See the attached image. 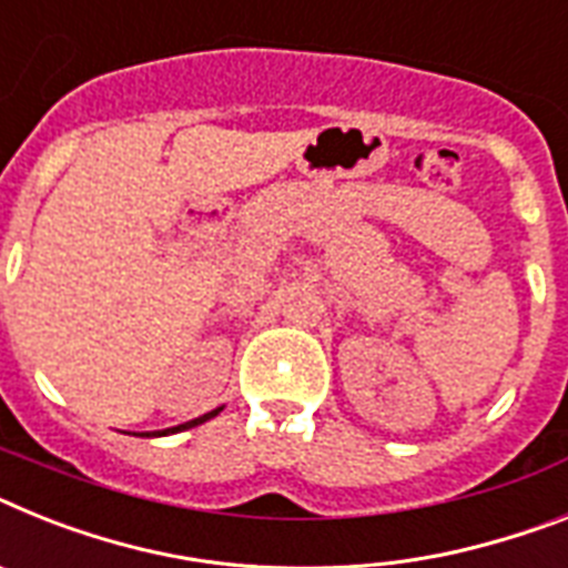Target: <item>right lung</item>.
<instances>
[{
	"instance_id": "obj_1",
	"label": "right lung",
	"mask_w": 568,
	"mask_h": 568,
	"mask_svg": "<svg viewBox=\"0 0 568 568\" xmlns=\"http://www.w3.org/2000/svg\"><path fill=\"white\" fill-rule=\"evenodd\" d=\"M219 413H222V407L211 409V413H204V416L193 418V422H187V424H179V427H170V430H152V433H141V436H166V433H179V430H190V427H195V424H204V422H211V418H213V416H219Z\"/></svg>"
}]
</instances>
